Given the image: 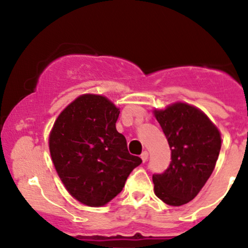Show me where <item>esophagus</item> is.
<instances>
[{
    "label": "esophagus",
    "instance_id": "34e87169",
    "mask_svg": "<svg viewBox=\"0 0 248 248\" xmlns=\"http://www.w3.org/2000/svg\"><path fill=\"white\" fill-rule=\"evenodd\" d=\"M141 158H142V161L146 162V161L148 160V153H147V152L142 153V154H141Z\"/></svg>",
    "mask_w": 248,
    "mask_h": 248
}]
</instances>
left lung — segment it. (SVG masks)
Masks as SVG:
<instances>
[{"label":"left lung","mask_w":248,"mask_h":248,"mask_svg":"<svg viewBox=\"0 0 248 248\" xmlns=\"http://www.w3.org/2000/svg\"><path fill=\"white\" fill-rule=\"evenodd\" d=\"M155 116L171 150L166 171L153 175L155 195L168 205H183L211 176L220 152V134L203 112L182 102L155 110Z\"/></svg>","instance_id":"left-lung-1"}]
</instances>
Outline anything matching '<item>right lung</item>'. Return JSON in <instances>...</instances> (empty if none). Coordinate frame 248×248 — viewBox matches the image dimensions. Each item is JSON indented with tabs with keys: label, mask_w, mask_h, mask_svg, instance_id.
Instances as JSON below:
<instances>
[{
	"label": "right lung",
	"mask_w": 248,
	"mask_h": 248,
	"mask_svg": "<svg viewBox=\"0 0 248 248\" xmlns=\"http://www.w3.org/2000/svg\"><path fill=\"white\" fill-rule=\"evenodd\" d=\"M120 110L101 95L77 98L58 116L50 134L52 162L67 191L88 206H101L121 192L139 156L116 130Z\"/></svg>",
	"instance_id": "right-lung-1"
}]
</instances>
